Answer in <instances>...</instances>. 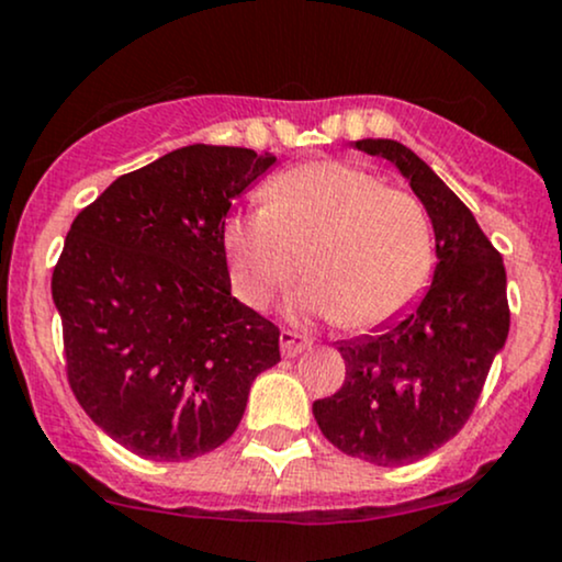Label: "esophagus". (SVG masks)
I'll return each instance as SVG.
<instances>
[{
	"mask_svg": "<svg viewBox=\"0 0 562 562\" xmlns=\"http://www.w3.org/2000/svg\"><path fill=\"white\" fill-rule=\"evenodd\" d=\"M310 344H312L310 338L301 336V333H295V330H282L280 333V351H282V357L301 355V351L310 347Z\"/></svg>",
	"mask_w": 562,
	"mask_h": 562,
	"instance_id": "1",
	"label": "esophagus"
}]
</instances>
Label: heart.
<instances>
[{
  "instance_id": "heart-1",
  "label": "heart",
  "mask_w": 562,
  "mask_h": 562,
  "mask_svg": "<svg viewBox=\"0 0 562 562\" xmlns=\"http://www.w3.org/2000/svg\"><path fill=\"white\" fill-rule=\"evenodd\" d=\"M267 205L234 213L224 250L234 291L267 304L299 271L301 312L336 319L347 330H373L408 312L435 269V229L418 196L371 170L319 159L271 178Z\"/></svg>"
}]
</instances>
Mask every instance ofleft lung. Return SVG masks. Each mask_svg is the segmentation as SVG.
Masks as SVG:
<instances>
[{
    "label": "left lung",
    "instance_id": "left-lung-1",
    "mask_svg": "<svg viewBox=\"0 0 562 562\" xmlns=\"http://www.w3.org/2000/svg\"><path fill=\"white\" fill-rule=\"evenodd\" d=\"M351 146L403 172L431 218L437 263L411 312L336 344L347 379L336 394L314 400L312 413L338 451L403 467L451 440L474 411L507 344V271L470 207L408 146L390 138Z\"/></svg>",
    "mask_w": 562,
    "mask_h": 562
}]
</instances>
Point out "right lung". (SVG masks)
Masks as SVG:
<instances>
[{
	"mask_svg": "<svg viewBox=\"0 0 562 562\" xmlns=\"http://www.w3.org/2000/svg\"><path fill=\"white\" fill-rule=\"evenodd\" d=\"M274 154L194 144L116 178L74 218L53 271L66 371L109 437L151 461L237 429L280 330L232 295L224 224Z\"/></svg>",
	"mask_w": 562,
	"mask_h": 562,
	"instance_id": "right-lung-1",
	"label": "right lung"
}]
</instances>
